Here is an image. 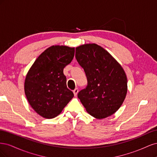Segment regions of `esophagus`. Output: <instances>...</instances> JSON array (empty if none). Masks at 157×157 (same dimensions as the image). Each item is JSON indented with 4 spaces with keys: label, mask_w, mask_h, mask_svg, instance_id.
I'll return each mask as SVG.
<instances>
[{
    "label": "esophagus",
    "mask_w": 157,
    "mask_h": 157,
    "mask_svg": "<svg viewBox=\"0 0 157 157\" xmlns=\"http://www.w3.org/2000/svg\"><path fill=\"white\" fill-rule=\"evenodd\" d=\"M78 88H75V89L73 90L74 96H77V94H78Z\"/></svg>",
    "instance_id": "obj_1"
}]
</instances>
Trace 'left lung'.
Masks as SVG:
<instances>
[{
	"instance_id": "8db88e82",
	"label": "left lung",
	"mask_w": 157,
	"mask_h": 157,
	"mask_svg": "<svg viewBox=\"0 0 157 157\" xmlns=\"http://www.w3.org/2000/svg\"><path fill=\"white\" fill-rule=\"evenodd\" d=\"M75 57L87 77V87L78 94L86 111L98 119L113 115L124 102L128 90L122 66L106 50L94 43L77 47Z\"/></svg>"
}]
</instances>
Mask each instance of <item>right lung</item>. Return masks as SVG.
<instances>
[{
    "label": "right lung",
    "mask_w": 157,
    "mask_h": 157,
    "mask_svg": "<svg viewBox=\"0 0 157 157\" xmlns=\"http://www.w3.org/2000/svg\"><path fill=\"white\" fill-rule=\"evenodd\" d=\"M75 48L55 45L38 57L26 75L24 90L27 101L37 114L53 118L74 96L67 88L63 69L73 60Z\"/></svg>",
    "instance_id": "obj_1"
}]
</instances>
